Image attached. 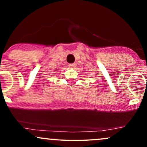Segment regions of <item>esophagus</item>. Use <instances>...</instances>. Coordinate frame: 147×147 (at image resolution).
Instances as JSON below:
<instances>
[{"label":"esophagus","mask_w":147,"mask_h":147,"mask_svg":"<svg viewBox=\"0 0 147 147\" xmlns=\"http://www.w3.org/2000/svg\"><path fill=\"white\" fill-rule=\"evenodd\" d=\"M69 67L72 68H75L76 67V64L75 63H71V64H69Z\"/></svg>","instance_id":"obj_1"}]
</instances>
